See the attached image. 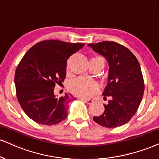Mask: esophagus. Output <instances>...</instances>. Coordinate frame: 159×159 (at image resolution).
Wrapping results in <instances>:
<instances>
[{"mask_svg":"<svg viewBox=\"0 0 159 159\" xmlns=\"http://www.w3.org/2000/svg\"><path fill=\"white\" fill-rule=\"evenodd\" d=\"M80 99H81V100H83V102H85V103L89 104V105L91 104L93 102L92 99H83V98H80Z\"/></svg>","mask_w":159,"mask_h":159,"instance_id":"obj_1","label":"esophagus"}]
</instances>
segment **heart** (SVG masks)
Listing matches in <instances>:
<instances>
[{
  "label": "heart",
  "instance_id": "1",
  "mask_svg": "<svg viewBox=\"0 0 159 159\" xmlns=\"http://www.w3.org/2000/svg\"><path fill=\"white\" fill-rule=\"evenodd\" d=\"M91 60L100 62L104 65V60L101 57H94ZM70 91L74 94L79 96L80 97L87 98L91 97L93 93L99 90V85L97 82L93 80L85 79L83 77H80L74 80L69 86Z\"/></svg>",
  "mask_w": 159,
  "mask_h": 159
}]
</instances>
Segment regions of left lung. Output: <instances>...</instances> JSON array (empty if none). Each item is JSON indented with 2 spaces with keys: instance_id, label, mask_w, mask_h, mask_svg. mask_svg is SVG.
Segmentation results:
<instances>
[{
  "instance_id": "obj_1",
  "label": "left lung",
  "mask_w": 159,
  "mask_h": 159,
  "mask_svg": "<svg viewBox=\"0 0 159 159\" xmlns=\"http://www.w3.org/2000/svg\"><path fill=\"white\" fill-rule=\"evenodd\" d=\"M88 46L102 55L109 65L107 84L102 94L104 99H110L104 105V113L93 116V121L108 128L121 126L134 116L144 94L139 62L128 48L118 43L103 41Z\"/></svg>"
}]
</instances>
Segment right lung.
I'll use <instances>...</instances> for the list:
<instances>
[{
	"label": "right lung",
	"mask_w": 159,
	"mask_h": 159,
	"mask_svg": "<svg viewBox=\"0 0 159 159\" xmlns=\"http://www.w3.org/2000/svg\"><path fill=\"white\" fill-rule=\"evenodd\" d=\"M85 46L57 40L36 43L25 54L15 74L16 95L20 105L30 119L45 125L58 124L68 116V103L74 97L54 95L55 85L66 75V62Z\"/></svg>",
	"instance_id": "1"
}]
</instances>
